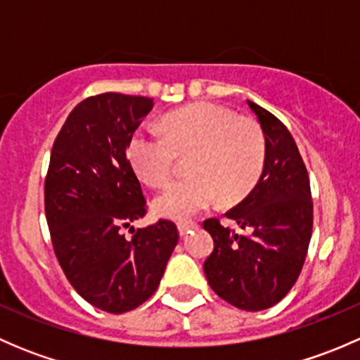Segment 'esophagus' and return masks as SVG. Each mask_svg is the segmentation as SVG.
<instances>
[{"label": "esophagus", "instance_id": "esophagus-1", "mask_svg": "<svg viewBox=\"0 0 360 360\" xmlns=\"http://www.w3.org/2000/svg\"><path fill=\"white\" fill-rule=\"evenodd\" d=\"M197 223H179L177 224V230H179L181 237H184L186 233H190V230H195Z\"/></svg>", "mask_w": 360, "mask_h": 360}]
</instances>
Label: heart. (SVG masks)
Listing matches in <instances>:
<instances>
[{
  "label": "heart",
  "instance_id": "b5f03b06",
  "mask_svg": "<svg viewBox=\"0 0 360 360\" xmlns=\"http://www.w3.org/2000/svg\"><path fill=\"white\" fill-rule=\"evenodd\" d=\"M165 136L137 129L127 155L134 170L151 186L165 183L177 155L186 157L191 179L167 184L153 198V212L169 219H190L223 197L244 198L257 183L266 158V141L254 120L214 103H197L163 118Z\"/></svg>",
  "mask_w": 360,
  "mask_h": 360
}]
</instances>
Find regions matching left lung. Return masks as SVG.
<instances>
[{
  "instance_id": "8db88e82",
  "label": "left lung",
  "mask_w": 360,
  "mask_h": 360,
  "mask_svg": "<svg viewBox=\"0 0 360 360\" xmlns=\"http://www.w3.org/2000/svg\"><path fill=\"white\" fill-rule=\"evenodd\" d=\"M266 141L263 172L226 217L250 235L207 219L214 250L203 263L212 291L233 307L259 311L282 300L300 277L314 226L310 179L291 132L271 112L248 101Z\"/></svg>"
}]
</instances>
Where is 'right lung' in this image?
<instances>
[{"instance_id": "1", "label": "right lung", "mask_w": 360, "mask_h": 360, "mask_svg": "<svg viewBox=\"0 0 360 360\" xmlns=\"http://www.w3.org/2000/svg\"><path fill=\"white\" fill-rule=\"evenodd\" d=\"M153 99L106 92L69 112L45 181V214L53 250L76 292L110 314H125L157 291L179 240L176 224L160 219L129 228L146 212L143 188L127 146Z\"/></svg>"}]
</instances>
